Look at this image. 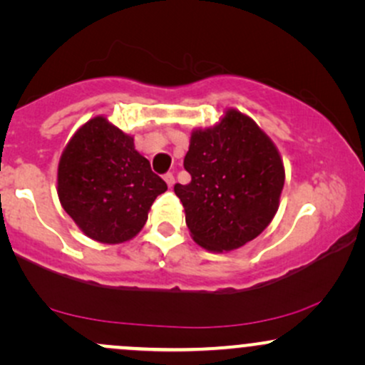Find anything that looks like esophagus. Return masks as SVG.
Listing matches in <instances>:
<instances>
[{
    "label": "esophagus",
    "instance_id": "obj_1",
    "mask_svg": "<svg viewBox=\"0 0 365 365\" xmlns=\"http://www.w3.org/2000/svg\"><path fill=\"white\" fill-rule=\"evenodd\" d=\"M163 178H165V182L168 183V187H170V188L175 185V177H173V173H166L165 177H163Z\"/></svg>",
    "mask_w": 365,
    "mask_h": 365
}]
</instances>
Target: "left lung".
I'll return each mask as SVG.
<instances>
[{
	"instance_id": "left-lung-1",
	"label": "left lung",
	"mask_w": 365,
	"mask_h": 365,
	"mask_svg": "<svg viewBox=\"0 0 365 365\" xmlns=\"http://www.w3.org/2000/svg\"><path fill=\"white\" fill-rule=\"evenodd\" d=\"M175 185L190 237L211 252H228L261 235L279 207L284 166L259 125L228 108L215 127L195 128Z\"/></svg>"
}]
</instances>
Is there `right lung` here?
<instances>
[{
  "instance_id": "1",
  "label": "right lung",
  "mask_w": 365,
  "mask_h": 365,
  "mask_svg": "<svg viewBox=\"0 0 365 365\" xmlns=\"http://www.w3.org/2000/svg\"><path fill=\"white\" fill-rule=\"evenodd\" d=\"M165 180L150 170L133 137L94 116L73 133L58 163V197L87 237L123 244L144 228Z\"/></svg>"
}]
</instances>
